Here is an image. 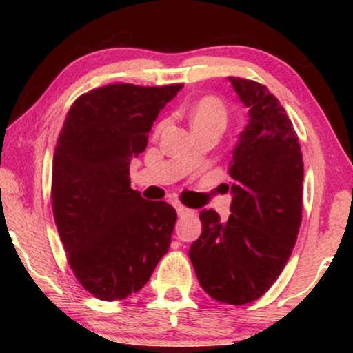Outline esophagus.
<instances>
[{
    "label": "esophagus",
    "instance_id": "1",
    "mask_svg": "<svg viewBox=\"0 0 353 353\" xmlns=\"http://www.w3.org/2000/svg\"><path fill=\"white\" fill-rule=\"evenodd\" d=\"M175 207H176V212H178V215H180V216H186V215H194V210L188 209V207H185V205H181V204H176Z\"/></svg>",
    "mask_w": 353,
    "mask_h": 353
}]
</instances>
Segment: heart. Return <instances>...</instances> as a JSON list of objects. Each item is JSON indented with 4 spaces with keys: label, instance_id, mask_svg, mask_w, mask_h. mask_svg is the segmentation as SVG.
<instances>
[{
    "label": "heart",
    "instance_id": "heart-1",
    "mask_svg": "<svg viewBox=\"0 0 353 353\" xmlns=\"http://www.w3.org/2000/svg\"><path fill=\"white\" fill-rule=\"evenodd\" d=\"M190 117L192 128H205V127H219L223 130L226 125V109L220 99L214 96H204L192 105L190 110ZM162 125H159L157 130H161Z\"/></svg>",
    "mask_w": 353,
    "mask_h": 353
}]
</instances>
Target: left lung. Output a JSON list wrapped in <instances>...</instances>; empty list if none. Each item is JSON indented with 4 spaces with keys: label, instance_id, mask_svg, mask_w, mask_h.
Segmentation results:
<instances>
[{
    "label": "left lung",
    "instance_id": "obj_1",
    "mask_svg": "<svg viewBox=\"0 0 353 353\" xmlns=\"http://www.w3.org/2000/svg\"><path fill=\"white\" fill-rule=\"evenodd\" d=\"M249 108L233 149L231 215L199 214L190 259L201 288L228 305L262 297L286 267L302 223L303 161L299 137L278 98L262 83L228 77Z\"/></svg>",
    "mask_w": 353,
    "mask_h": 353
}]
</instances>
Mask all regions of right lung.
Instances as JSON below:
<instances>
[{
  "mask_svg": "<svg viewBox=\"0 0 353 353\" xmlns=\"http://www.w3.org/2000/svg\"><path fill=\"white\" fill-rule=\"evenodd\" d=\"M183 88L114 83L72 104L52 157V214L77 281L99 301L138 292L170 245L176 210L130 186V161Z\"/></svg>",
  "mask_w": 353,
  "mask_h": 353,
  "instance_id": "right-lung-1",
  "label": "right lung"
}]
</instances>
